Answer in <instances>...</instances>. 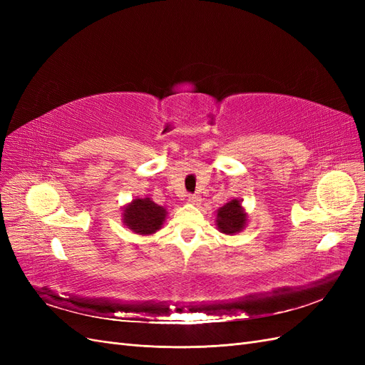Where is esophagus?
I'll use <instances>...</instances> for the list:
<instances>
[{"label":"esophagus","instance_id":"obj_1","mask_svg":"<svg viewBox=\"0 0 365 365\" xmlns=\"http://www.w3.org/2000/svg\"><path fill=\"white\" fill-rule=\"evenodd\" d=\"M187 201H189L190 204H201V196L200 195H196V193H193V195H189V197H187Z\"/></svg>","mask_w":365,"mask_h":365}]
</instances>
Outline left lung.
Wrapping results in <instances>:
<instances>
[{"instance_id": "obj_1", "label": "left lung", "mask_w": 365, "mask_h": 365, "mask_svg": "<svg viewBox=\"0 0 365 365\" xmlns=\"http://www.w3.org/2000/svg\"><path fill=\"white\" fill-rule=\"evenodd\" d=\"M217 227L225 235H235L245 227L247 213L240 207V201L233 200L217 210Z\"/></svg>"}]
</instances>
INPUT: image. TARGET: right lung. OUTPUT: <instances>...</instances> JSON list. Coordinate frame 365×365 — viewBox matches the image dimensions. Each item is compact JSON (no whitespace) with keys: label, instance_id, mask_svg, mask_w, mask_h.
<instances>
[{"label":"right lung","instance_id":"1","mask_svg":"<svg viewBox=\"0 0 365 365\" xmlns=\"http://www.w3.org/2000/svg\"><path fill=\"white\" fill-rule=\"evenodd\" d=\"M123 222L138 235H152L164 222L165 210L157 205L149 197L145 200H134L123 210Z\"/></svg>","mask_w":365,"mask_h":365}]
</instances>
